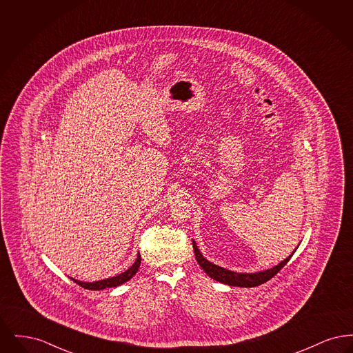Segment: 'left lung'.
Instances as JSON below:
<instances>
[{
    "label": "left lung",
    "instance_id": "left-lung-1",
    "mask_svg": "<svg viewBox=\"0 0 353 353\" xmlns=\"http://www.w3.org/2000/svg\"><path fill=\"white\" fill-rule=\"evenodd\" d=\"M193 249H194V255H196V259H197L199 265L212 279L217 281L219 283L234 285V287H256V285H262V283H266L279 270L285 268V263L290 261V258L292 256L294 252H296L298 248H295L292 254L288 255L285 259H283L281 263H278L276 266H274L271 269L263 270V271H256V272H236V271L225 269V268H221L219 265L212 263L210 261H208L202 255V252L197 248V243L194 241H193Z\"/></svg>",
    "mask_w": 353,
    "mask_h": 353
}]
</instances>
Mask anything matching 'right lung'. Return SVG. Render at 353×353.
I'll use <instances>...</instances> for the list:
<instances>
[{
  "label": "right lung",
  "instance_id": "add662e5",
  "mask_svg": "<svg viewBox=\"0 0 353 353\" xmlns=\"http://www.w3.org/2000/svg\"><path fill=\"white\" fill-rule=\"evenodd\" d=\"M140 263H141V256L140 254H137V258L134 261V265L128 270H125L124 272L118 274L117 276H111V278H105V279H101V281H97V282H82V281H78V279H74L71 278V281H74L77 285H82L85 290H104V288H111V287H117V285H123L125 282H128L134 274L137 272V270L140 268Z\"/></svg>",
  "mask_w": 353,
  "mask_h": 353
}]
</instances>
